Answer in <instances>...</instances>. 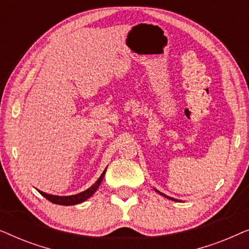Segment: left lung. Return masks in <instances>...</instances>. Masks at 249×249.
<instances>
[{"label":"left lung","instance_id":"left-lung-1","mask_svg":"<svg viewBox=\"0 0 249 249\" xmlns=\"http://www.w3.org/2000/svg\"><path fill=\"white\" fill-rule=\"evenodd\" d=\"M156 190V189H155ZM156 192H158L160 195H162V196H164V197H166V198H169V199H171V200H176V202H181V200H178V199H176V198H173V197H169V196H166V195H164V194H162V193H160L159 190H156Z\"/></svg>","mask_w":249,"mask_h":249}]
</instances>
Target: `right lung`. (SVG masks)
I'll return each instance as SVG.
<instances>
[{
    "mask_svg": "<svg viewBox=\"0 0 249 249\" xmlns=\"http://www.w3.org/2000/svg\"><path fill=\"white\" fill-rule=\"evenodd\" d=\"M105 171H107V169L104 170L103 173H102L100 178L96 180V182L94 183L93 186H90L89 188L84 190V192H81L79 194H76V195H71V196H56V195H51V194H46L44 192H40L38 190L39 194L42 196L45 197L46 199H49L50 202H52L53 204H57V205H66V206H69V205H76V204H80L85 202V200L89 198L94 195V193L96 192L98 187H100L102 180H103L104 176H105Z\"/></svg>",
    "mask_w": 249,
    "mask_h": 249,
    "instance_id": "1",
    "label": "right lung"
}]
</instances>
